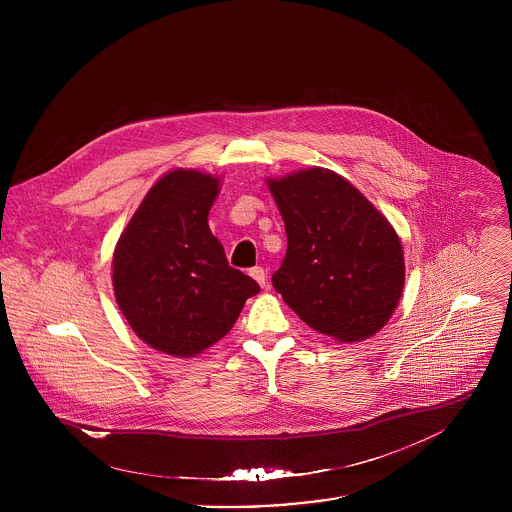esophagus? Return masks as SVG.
Segmentation results:
<instances>
[{"label": "esophagus", "instance_id": "obj_1", "mask_svg": "<svg viewBox=\"0 0 512 512\" xmlns=\"http://www.w3.org/2000/svg\"><path fill=\"white\" fill-rule=\"evenodd\" d=\"M250 276L260 284V288H268V276H266V270L262 266H254L250 270Z\"/></svg>", "mask_w": 512, "mask_h": 512}]
</instances>
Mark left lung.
Listing matches in <instances>:
<instances>
[{
  "instance_id": "obj_1",
  "label": "left lung",
  "mask_w": 512,
  "mask_h": 512,
  "mask_svg": "<svg viewBox=\"0 0 512 512\" xmlns=\"http://www.w3.org/2000/svg\"><path fill=\"white\" fill-rule=\"evenodd\" d=\"M288 234L276 292L311 329L365 341L394 313L404 288L402 244L347 179L311 167L268 179Z\"/></svg>"
}]
</instances>
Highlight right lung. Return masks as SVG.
Wrapping results in <instances>:
<instances>
[{
  "label": "right lung",
  "mask_w": 512,
  "mask_h": 512,
  "mask_svg": "<svg viewBox=\"0 0 512 512\" xmlns=\"http://www.w3.org/2000/svg\"><path fill=\"white\" fill-rule=\"evenodd\" d=\"M219 179L195 169L163 175L122 232L112 260L120 311L149 347L195 357L236 323L244 301L260 292L228 266L209 228Z\"/></svg>",
  "instance_id": "right-lung-1"
}]
</instances>
